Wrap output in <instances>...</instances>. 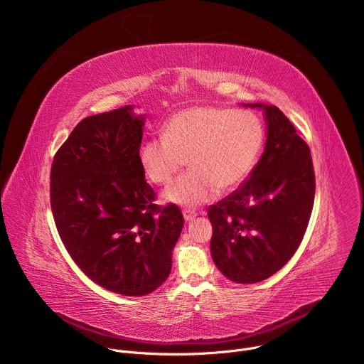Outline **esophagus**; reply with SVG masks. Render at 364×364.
Returning a JSON list of instances; mask_svg holds the SVG:
<instances>
[{"instance_id": "1", "label": "esophagus", "mask_w": 364, "mask_h": 364, "mask_svg": "<svg viewBox=\"0 0 364 364\" xmlns=\"http://www.w3.org/2000/svg\"><path fill=\"white\" fill-rule=\"evenodd\" d=\"M183 216H184V220H186V222H191V220H194V218H196V215H194L193 212H190V210H186V212L183 213Z\"/></svg>"}]
</instances>
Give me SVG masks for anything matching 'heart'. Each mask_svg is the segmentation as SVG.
Segmentation results:
<instances>
[{
  "label": "heart",
  "mask_w": 364,
  "mask_h": 364,
  "mask_svg": "<svg viewBox=\"0 0 364 364\" xmlns=\"http://www.w3.org/2000/svg\"><path fill=\"white\" fill-rule=\"evenodd\" d=\"M265 141L257 115L209 105L188 107L170 117L164 135L146 139L139 164L154 184H167L186 164L190 171L170 184L163 198L187 209L237 187L253 170Z\"/></svg>",
  "instance_id": "obj_1"
}]
</instances>
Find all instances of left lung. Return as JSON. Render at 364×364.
Instances as JSON below:
<instances>
[{
    "instance_id": "left-lung-1",
    "label": "left lung",
    "mask_w": 364,
    "mask_h": 364,
    "mask_svg": "<svg viewBox=\"0 0 364 364\" xmlns=\"http://www.w3.org/2000/svg\"><path fill=\"white\" fill-rule=\"evenodd\" d=\"M262 109L267 142L249 180L209 209L212 257L237 284L261 282L278 272L296 252L314 205L316 177L306 142L272 105Z\"/></svg>"
}]
</instances>
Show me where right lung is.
Listing matches in <instances>:
<instances>
[{
    "mask_svg": "<svg viewBox=\"0 0 364 364\" xmlns=\"http://www.w3.org/2000/svg\"><path fill=\"white\" fill-rule=\"evenodd\" d=\"M145 115L134 107L80 121L56 152L50 203L60 239L87 278L141 296L171 272L184 219L176 204H154L139 148Z\"/></svg>",
    "mask_w": 364,
    "mask_h": 364,
    "instance_id": "1",
    "label": "right lung"
}]
</instances>
